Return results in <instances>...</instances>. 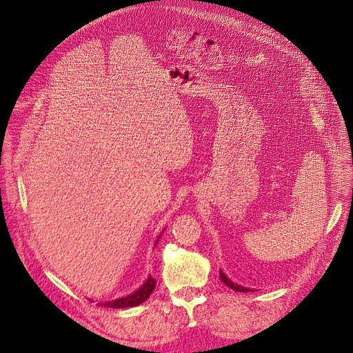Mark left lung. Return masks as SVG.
<instances>
[{"mask_svg":"<svg viewBox=\"0 0 353 353\" xmlns=\"http://www.w3.org/2000/svg\"><path fill=\"white\" fill-rule=\"evenodd\" d=\"M219 278H221V281H223L227 286H230L231 290H234V291H237V292H249V291H252L250 288H244V286H240V285H237V283H234V282H231L224 273H223V270L219 272Z\"/></svg>","mask_w":353,"mask_h":353,"instance_id":"left-lung-1","label":"left lung"}]
</instances>
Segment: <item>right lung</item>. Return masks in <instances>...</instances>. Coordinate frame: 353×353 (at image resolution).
Masks as SVG:
<instances>
[{
    "label": "right lung",
    "mask_w": 353,
    "mask_h": 353,
    "mask_svg": "<svg viewBox=\"0 0 353 353\" xmlns=\"http://www.w3.org/2000/svg\"><path fill=\"white\" fill-rule=\"evenodd\" d=\"M159 241V240H157ZM155 281L150 276L147 279V282L143 283L138 291H135L134 294H130L128 296L119 298V299H114V301H109V303H103L101 305L104 307H109V308H128V307H137L139 304H142L145 299L151 295V292L155 288Z\"/></svg>",
    "instance_id": "1"
}]
</instances>
